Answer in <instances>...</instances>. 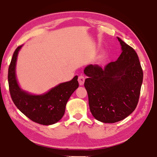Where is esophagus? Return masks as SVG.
Returning <instances> with one entry per match:
<instances>
[{"label": "esophagus", "mask_w": 157, "mask_h": 157, "mask_svg": "<svg viewBox=\"0 0 157 157\" xmlns=\"http://www.w3.org/2000/svg\"><path fill=\"white\" fill-rule=\"evenodd\" d=\"M84 81H85L84 77L83 75H79V78H78L79 84L80 85V86H82V85H83L84 83Z\"/></svg>", "instance_id": "34e87169"}]
</instances>
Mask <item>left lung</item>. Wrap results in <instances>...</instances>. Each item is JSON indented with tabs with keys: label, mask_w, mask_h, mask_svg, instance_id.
<instances>
[{
	"label": "left lung",
	"mask_w": 157,
	"mask_h": 157,
	"mask_svg": "<svg viewBox=\"0 0 157 157\" xmlns=\"http://www.w3.org/2000/svg\"><path fill=\"white\" fill-rule=\"evenodd\" d=\"M122 53L103 69L89 64L84 73L90 111L98 121L114 123L123 120L136 109L143 73L139 57L132 47L117 37Z\"/></svg>",
	"instance_id": "1"
}]
</instances>
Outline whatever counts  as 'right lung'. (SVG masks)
Instances as JSON below:
<instances>
[{
    "label": "right lung",
    "mask_w": 157,
    "mask_h": 157,
    "mask_svg": "<svg viewBox=\"0 0 157 157\" xmlns=\"http://www.w3.org/2000/svg\"><path fill=\"white\" fill-rule=\"evenodd\" d=\"M23 45L13 54L8 70V83L12 99L17 107L34 122L50 125L59 122L64 115L66 103L78 88V77L60 83L43 94H33L22 89L18 84L16 66L18 52Z\"/></svg>",
    "instance_id": "1"
}]
</instances>
